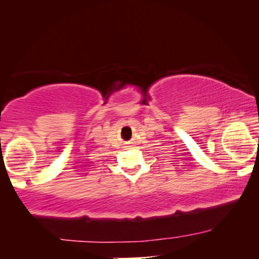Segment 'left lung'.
<instances>
[{
	"label": "left lung",
	"instance_id": "left-lung-1",
	"mask_svg": "<svg viewBox=\"0 0 259 259\" xmlns=\"http://www.w3.org/2000/svg\"><path fill=\"white\" fill-rule=\"evenodd\" d=\"M258 143H259V139H258Z\"/></svg>",
	"mask_w": 259,
	"mask_h": 259
}]
</instances>
